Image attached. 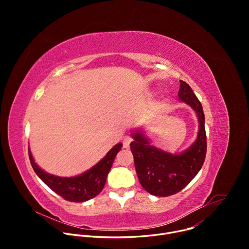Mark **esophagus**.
Segmentation results:
<instances>
[{
  "label": "esophagus",
  "instance_id": "1",
  "mask_svg": "<svg viewBox=\"0 0 249 249\" xmlns=\"http://www.w3.org/2000/svg\"><path fill=\"white\" fill-rule=\"evenodd\" d=\"M131 142H132V138L130 136H125L124 139H123V148L128 149Z\"/></svg>",
  "mask_w": 249,
  "mask_h": 249
}]
</instances>
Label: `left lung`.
I'll return each mask as SVG.
<instances>
[{"label":"left lung","mask_w":249,"mask_h":249,"mask_svg":"<svg viewBox=\"0 0 249 249\" xmlns=\"http://www.w3.org/2000/svg\"><path fill=\"white\" fill-rule=\"evenodd\" d=\"M178 98L196 112L199 130L194 143L180 154H170L153 145L142 129L133 130L130 144L139 181L154 196L166 197L182 190L197 175L206 158L205 115L201 102L188 84L180 81Z\"/></svg>","instance_id":"8db88e82"}]
</instances>
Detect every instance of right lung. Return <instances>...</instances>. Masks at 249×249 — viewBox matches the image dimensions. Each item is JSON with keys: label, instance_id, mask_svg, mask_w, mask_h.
<instances>
[{"label": "right lung", "instance_id": "1", "mask_svg": "<svg viewBox=\"0 0 249 249\" xmlns=\"http://www.w3.org/2000/svg\"><path fill=\"white\" fill-rule=\"evenodd\" d=\"M121 148V143L116 144L95 165L73 177H61L47 173L34 161L29 148L28 156L33 170L50 189L67 201L86 202L94 198L103 189L114 159Z\"/></svg>", "mask_w": 249, "mask_h": 249}]
</instances>
